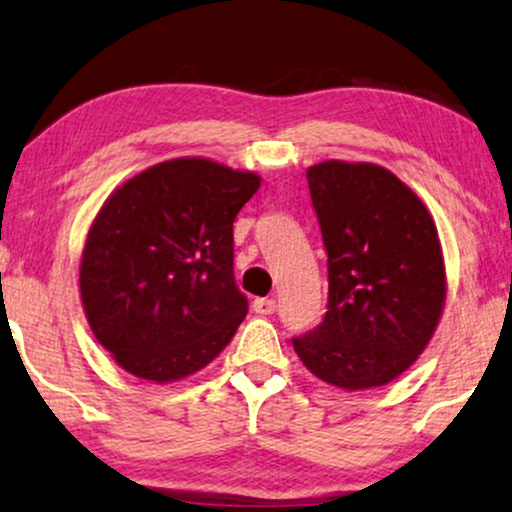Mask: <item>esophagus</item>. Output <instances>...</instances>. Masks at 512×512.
I'll return each instance as SVG.
<instances>
[{"label": "esophagus", "instance_id": "1", "mask_svg": "<svg viewBox=\"0 0 512 512\" xmlns=\"http://www.w3.org/2000/svg\"><path fill=\"white\" fill-rule=\"evenodd\" d=\"M252 309H255V312L262 314V316L274 314L276 312V300H274V297H257V300L252 302Z\"/></svg>", "mask_w": 512, "mask_h": 512}]
</instances>
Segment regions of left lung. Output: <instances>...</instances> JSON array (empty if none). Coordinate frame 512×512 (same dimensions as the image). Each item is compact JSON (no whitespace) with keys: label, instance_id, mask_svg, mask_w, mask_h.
I'll use <instances>...</instances> for the list:
<instances>
[{"label":"left lung","instance_id":"obj_1","mask_svg":"<svg viewBox=\"0 0 512 512\" xmlns=\"http://www.w3.org/2000/svg\"><path fill=\"white\" fill-rule=\"evenodd\" d=\"M328 252V304L293 347L316 378L366 390L404 373L435 333L444 260L435 222L409 186L371 163L307 170Z\"/></svg>","mask_w":512,"mask_h":512}]
</instances>
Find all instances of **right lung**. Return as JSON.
<instances>
[{
    "label": "right lung",
    "instance_id": "1",
    "mask_svg": "<svg viewBox=\"0 0 512 512\" xmlns=\"http://www.w3.org/2000/svg\"><path fill=\"white\" fill-rule=\"evenodd\" d=\"M260 177L203 158L160 163L122 184L87 234L80 293L89 326L127 373L186 378L248 314L234 278V219Z\"/></svg>",
    "mask_w": 512,
    "mask_h": 512
}]
</instances>
